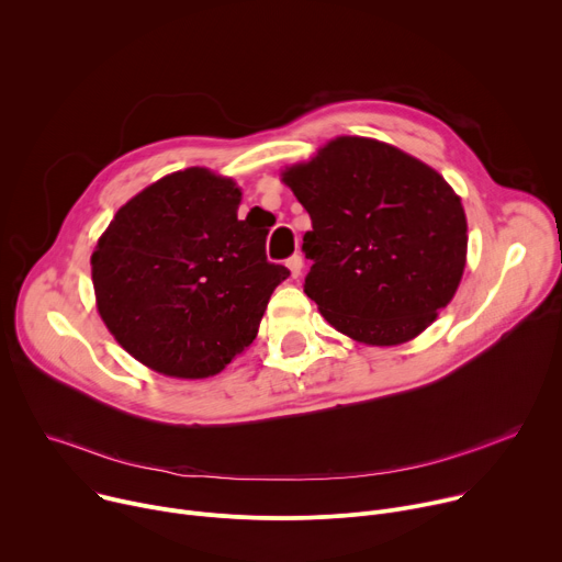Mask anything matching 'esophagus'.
<instances>
[{
	"mask_svg": "<svg viewBox=\"0 0 562 562\" xmlns=\"http://www.w3.org/2000/svg\"><path fill=\"white\" fill-rule=\"evenodd\" d=\"M286 267H289L291 276H293V278H297V276L302 273V267H304V260H302V256H291V258L286 260Z\"/></svg>",
	"mask_w": 562,
	"mask_h": 562,
	"instance_id": "1",
	"label": "esophagus"
}]
</instances>
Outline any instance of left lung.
<instances>
[{"instance_id":"obj_1","label":"left lung","mask_w":562,"mask_h":562,"mask_svg":"<svg viewBox=\"0 0 562 562\" xmlns=\"http://www.w3.org/2000/svg\"><path fill=\"white\" fill-rule=\"evenodd\" d=\"M311 217L304 293L356 342L393 347L423 334L467 262V217L440 173L400 148L342 135L282 173Z\"/></svg>"}]
</instances>
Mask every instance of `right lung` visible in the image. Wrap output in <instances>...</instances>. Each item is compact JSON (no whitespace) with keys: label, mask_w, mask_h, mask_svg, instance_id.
Returning a JSON list of instances; mask_svg holds the SVG:
<instances>
[{"label":"right lung","mask_w":562,"mask_h":562,"mask_svg":"<svg viewBox=\"0 0 562 562\" xmlns=\"http://www.w3.org/2000/svg\"><path fill=\"white\" fill-rule=\"evenodd\" d=\"M239 200L231 178L191 167L128 200L98 239V311L148 369L209 378L256 340L289 269L267 260L269 231L237 217Z\"/></svg>","instance_id":"add662e5"}]
</instances>
